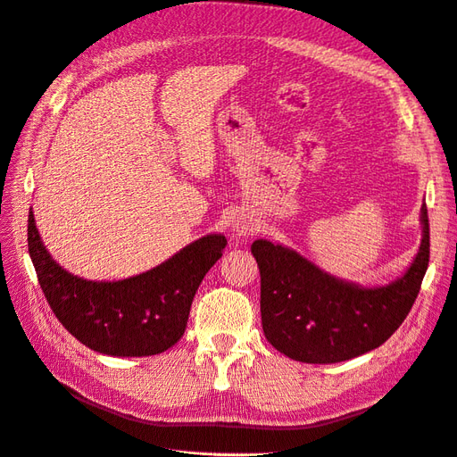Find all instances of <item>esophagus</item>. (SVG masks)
I'll use <instances>...</instances> for the list:
<instances>
[{
  "label": "esophagus",
  "mask_w": 457,
  "mask_h": 457,
  "mask_svg": "<svg viewBox=\"0 0 457 457\" xmlns=\"http://www.w3.org/2000/svg\"><path fill=\"white\" fill-rule=\"evenodd\" d=\"M255 230H257V227H255V223H253V220H252L250 217L240 215V217L234 219V223H232V232L237 234V238H245V237H250V234H253Z\"/></svg>",
  "instance_id": "obj_1"
}]
</instances>
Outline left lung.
<instances>
[{"instance_id": "1", "label": "left lung", "mask_w": 457, "mask_h": 457, "mask_svg": "<svg viewBox=\"0 0 457 457\" xmlns=\"http://www.w3.org/2000/svg\"><path fill=\"white\" fill-rule=\"evenodd\" d=\"M423 238L400 278L364 287L318 269L292 247L255 240L261 272V324L276 351L307 364H336L378 349L404 322L428 265V217Z\"/></svg>"}]
</instances>
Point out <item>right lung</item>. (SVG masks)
Masks as SVG:
<instances>
[{
    "label": "right lung",
    "mask_w": 457,
    "mask_h": 457,
    "mask_svg": "<svg viewBox=\"0 0 457 457\" xmlns=\"http://www.w3.org/2000/svg\"><path fill=\"white\" fill-rule=\"evenodd\" d=\"M227 238L207 234L162 265L116 282L86 280L46 250L29 215V252L59 322L86 347L108 356H152L183 337L198 286L223 255Z\"/></svg>",
    "instance_id": "obj_1"
}]
</instances>
